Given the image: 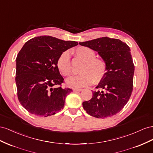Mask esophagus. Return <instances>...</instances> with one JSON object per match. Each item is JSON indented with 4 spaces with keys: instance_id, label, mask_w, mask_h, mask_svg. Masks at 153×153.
I'll return each instance as SVG.
<instances>
[{
    "instance_id": "34e87169",
    "label": "esophagus",
    "mask_w": 153,
    "mask_h": 153,
    "mask_svg": "<svg viewBox=\"0 0 153 153\" xmlns=\"http://www.w3.org/2000/svg\"><path fill=\"white\" fill-rule=\"evenodd\" d=\"M73 91H81L82 90V89H80V88H72Z\"/></svg>"
}]
</instances>
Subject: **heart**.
I'll return each mask as SVG.
<instances>
[{"label":"heart","instance_id":"heart-1","mask_svg":"<svg viewBox=\"0 0 153 153\" xmlns=\"http://www.w3.org/2000/svg\"><path fill=\"white\" fill-rule=\"evenodd\" d=\"M76 55L84 61L80 69V74L71 77L67 80V83L72 87L82 88L88 86L94 82L101 81L106 75L107 65L105 60L96 58L95 52L87 47H79L75 50ZM57 67L61 74L68 76L72 73L70 53L64 51L57 60Z\"/></svg>","mask_w":153,"mask_h":153}]
</instances>
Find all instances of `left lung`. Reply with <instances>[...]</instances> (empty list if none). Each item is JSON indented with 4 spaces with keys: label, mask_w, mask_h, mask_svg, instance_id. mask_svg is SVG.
I'll return each mask as SVG.
<instances>
[{
    "label": "left lung",
    "mask_w": 153,
    "mask_h": 153,
    "mask_svg": "<svg viewBox=\"0 0 153 153\" xmlns=\"http://www.w3.org/2000/svg\"><path fill=\"white\" fill-rule=\"evenodd\" d=\"M98 52L105 60L107 72L96 88L92 98L82 102L86 113L100 119L116 115L124 107L131 95L134 65L130 48L119 39L102 37L80 42Z\"/></svg>",
    "instance_id": "left-lung-1"
}]
</instances>
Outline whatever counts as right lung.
Returning a JSON list of instances; mask_svg holds the SVG:
<instances>
[{"label":"right lung","instance_id":"1","mask_svg":"<svg viewBox=\"0 0 153 153\" xmlns=\"http://www.w3.org/2000/svg\"><path fill=\"white\" fill-rule=\"evenodd\" d=\"M77 45L50 36L35 37L25 43L16 59L15 81L19 101L26 110L46 117L63 108L65 97L72 90L62 88L64 79L57 60L63 52Z\"/></svg>","mask_w":153,"mask_h":153}]
</instances>
